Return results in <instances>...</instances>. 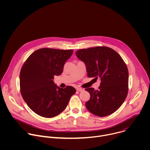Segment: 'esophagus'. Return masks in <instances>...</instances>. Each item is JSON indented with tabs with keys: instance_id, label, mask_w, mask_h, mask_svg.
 <instances>
[{
	"instance_id": "34e87169",
	"label": "esophagus",
	"mask_w": 150,
	"mask_h": 150,
	"mask_svg": "<svg viewBox=\"0 0 150 150\" xmlns=\"http://www.w3.org/2000/svg\"><path fill=\"white\" fill-rule=\"evenodd\" d=\"M76 90L78 91H84V89L82 88H77Z\"/></svg>"
}]
</instances>
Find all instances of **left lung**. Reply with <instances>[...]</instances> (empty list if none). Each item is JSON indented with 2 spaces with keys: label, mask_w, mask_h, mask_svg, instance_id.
I'll list each match as a JSON object with an SVG mask.
<instances>
[{
  "label": "left lung",
  "mask_w": 150,
  "mask_h": 150,
  "mask_svg": "<svg viewBox=\"0 0 150 150\" xmlns=\"http://www.w3.org/2000/svg\"><path fill=\"white\" fill-rule=\"evenodd\" d=\"M76 55L86 65L89 78L101 79L97 90H85L90 94L85 103L87 109L100 117L112 115L122 105L128 93L129 73L124 60L115 50L105 46L79 49Z\"/></svg>",
  "instance_id": "left-lung-1"
}]
</instances>
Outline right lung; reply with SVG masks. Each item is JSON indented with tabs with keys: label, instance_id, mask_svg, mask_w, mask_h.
Wrapping results in <instances>:
<instances>
[{
	"label": "right lung",
	"instance_id": "add662e5",
	"mask_svg": "<svg viewBox=\"0 0 150 150\" xmlns=\"http://www.w3.org/2000/svg\"><path fill=\"white\" fill-rule=\"evenodd\" d=\"M73 50L42 48L25 60L19 75L20 91L29 108L38 115L51 118L65 109L76 93L72 86L61 88L54 84V76L60 75Z\"/></svg>",
	"mask_w": 150,
	"mask_h": 150
}]
</instances>
